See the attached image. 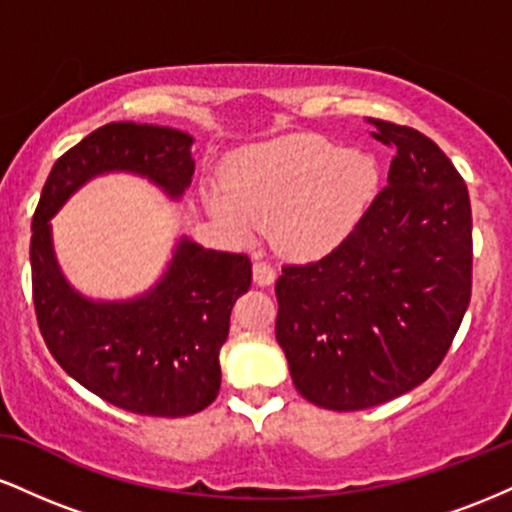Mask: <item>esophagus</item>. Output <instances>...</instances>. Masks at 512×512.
Wrapping results in <instances>:
<instances>
[{
  "instance_id": "34e87169",
  "label": "esophagus",
  "mask_w": 512,
  "mask_h": 512,
  "mask_svg": "<svg viewBox=\"0 0 512 512\" xmlns=\"http://www.w3.org/2000/svg\"><path fill=\"white\" fill-rule=\"evenodd\" d=\"M252 279H255L257 286H269L274 284L276 274H274V267L267 262H255L252 264Z\"/></svg>"
}]
</instances>
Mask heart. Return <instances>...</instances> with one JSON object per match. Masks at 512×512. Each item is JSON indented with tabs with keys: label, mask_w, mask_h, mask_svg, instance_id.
<instances>
[{
	"label": "heart",
	"mask_w": 512,
	"mask_h": 512,
	"mask_svg": "<svg viewBox=\"0 0 512 512\" xmlns=\"http://www.w3.org/2000/svg\"><path fill=\"white\" fill-rule=\"evenodd\" d=\"M378 187V163L317 137L252 146L228 163L226 190L209 187L204 204L236 236L272 228L284 255L315 260L346 236Z\"/></svg>",
	"instance_id": "1"
}]
</instances>
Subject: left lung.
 <instances>
[{
  "instance_id": "8db88e82",
  "label": "left lung",
  "mask_w": 512,
  "mask_h": 512,
  "mask_svg": "<svg viewBox=\"0 0 512 512\" xmlns=\"http://www.w3.org/2000/svg\"><path fill=\"white\" fill-rule=\"evenodd\" d=\"M395 151L387 185L330 255L276 279V342L322 409L390 402L431 378L472 296V207L426 134L373 120Z\"/></svg>"
}]
</instances>
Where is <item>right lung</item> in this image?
<instances>
[{"mask_svg":"<svg viewBox=\"0 0 512 512\" xmlns=\"http://www.w3.org/2000/svg\"><path fill=\"white\" fill-rule=\"evenodd\" d=\"M192 142L190 134L158 125L98 127L57 158L33 214L40 334L76 383L132 414L187 416L214 402L233 303L252 281L250 257L204 250L182 238L166 272L142 296L91 301L60 272L50 219L88 180L115 170L149 178L170 199H180L195 173Z\"/></svg>","mask_w":512,"mask_h":512,"instance_id":"obj_1","label":"right lung"}]
</instances>
